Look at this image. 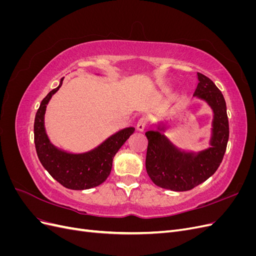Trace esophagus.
Here are the masks:
<instances>
[{"mask_svg": "<svg viewBox=\"0 0 256 256\" xmlns=\"http://www.w3.org/2000/svg\"><path fill=\"white\" fill-rule=\"evenodd\" d=\"M147 125V120L145 118H141L140 120H138V124H136V130L140 131V132H142V131H144L145 127Z\"/></svg>", "mask_w": 256, "mask_h": 256, "instance_id": "34e87169", "label": "esophagus"}]
</instances>
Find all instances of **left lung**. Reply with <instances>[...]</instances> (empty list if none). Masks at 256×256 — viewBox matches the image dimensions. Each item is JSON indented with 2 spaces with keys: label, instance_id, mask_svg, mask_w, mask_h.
<instances>
[{
  "label": "left lung",
  "instance_id": "obj_1",
  "mask_svg": "<svg viewBox=\"0 0 256 256\" xmlns=\"http://www.w3.org/2000/svg\"><path fill=\"white\" fill-rule=\"evenodd\" d=\"M196 78L193 96L203 100L212 112L208 147L198 152L180 148L166 134L168 127L162 122H156V129L145 132L148 140L146 172L154 184L164 189L187 191L204 182L219 168L226 150L230 131L226 100L206 76L198 72Z\"/></svg>",
  "mask_w": 256,
  "mask_h": 256
}]
</instances>
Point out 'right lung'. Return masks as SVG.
I'll return each mask as SVG.
<instances>
[{
    "mask_svg": "<svg viewBox=\"0 0 256 256\" xmlns=\"http://www.w3.org/2000/svg\"><path fill=\"white\" fill-rule=\"evenodd\" d=\"M58 86L46 96L37 110L34 122V142L36 152L42 166L65 188L72 190H86L102 184L109 176L115 154L134 132V127L122 128L106 138L94 148L82 152H67L54 145L47 134L44 126V114L52 96Z\"/></svg>",
    "mask_w": 256,
    "mask_h": 256,
    "instance_id": "1",
    "label": "right lung"
}]
</instances>
